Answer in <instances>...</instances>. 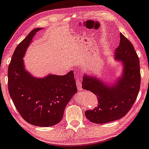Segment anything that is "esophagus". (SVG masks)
Instances as JSON below:
<instances>
[{"instance_id": "esophagus-1", "label": "esophagus", "mask_w": 149, "mask_h": 149, "mask_svg": "<svg viewBox=\"0 0 149 149\" xmlns=\"http://www.w3.org/2000/svg\"><path fill=\"white\" fill-rule=\"evenodd\" d=\"M76 82H77V86L78 89H79V90H82V84H81L80 80L79 79V78H77V79L76 80Z\"/></svg>"}]
</instances>
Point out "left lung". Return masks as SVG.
<instances>
[{
  "instance_id": "1",
  "label": "left lung",
  "mask_w": 149,
  "mask_h": 149,
  "mask_svg": "<svg viewBox=\"0 0 149 149\" xmlns=\"http://www.w3.org/2000/svg\"><path fill=\"white\" fill-rule=\"evenodd\" d=\"M114 57L123 65L122 76L115 84H106L92 75L83 77L82 88L96 95L98 99V106L86 111L85 116L96 124L111 122L126 116L139 91L141 74L138 56L131 42L121 33Z\"/></svg>"
}]
</instances>
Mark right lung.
<instances>
[{"mask_svg": "<svg viewBox=\"0 0 149 149\" xmlns=\"http://www.w3.org/2000/svg\"><path fill=\"white\" fill-rule=\"evenodd\" d=\"M33 29L19 43L8 66V91L16 109L30 124L51 127L60 122L68 102L77 93L74 72L35 78L24 69L23 57L36 32Z\"/></svg>", "mask_w": 149, "mask_h": 149, "instance_id": "add662e5", "label": "right lung"}]
</instances>
